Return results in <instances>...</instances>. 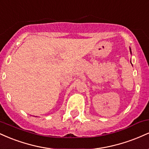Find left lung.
Wrapping results in <instances>:
<instances>
[{"label": "left lung", "mask_w": 149, "mask_h": 149, "mask_svg": "<svg viewBox=\"0 0 149 149\" xmlns=\"http://www.w3.org/2000/svg\"><path fill=\"white\" fill-rule=\"evenodd\" d=\"M130 53H131V54H132V51H131V48H130Z\"/></svg>", "instance_id": "8db88e82"}]
</instances>
